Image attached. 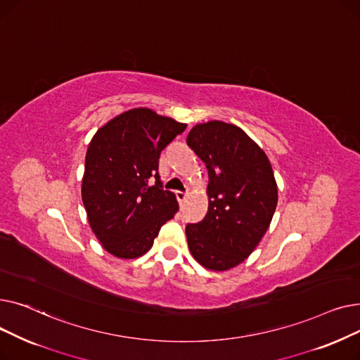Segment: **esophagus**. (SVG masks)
I'll return each instance as SVG.
<instances>
[{
	"mask_svg": "<svg viewBox=\"0 0 360 360\" xmlns=\"http://www.w3.org/2000/svg\"><path fill=\"white\" fill-rule=\"evenodd\" d=\"M176 198H178V202H179V205H182V204H184V201L186 200V193L178 191V193H176Z\"/></svg>",
	"mask_w": 360,
	"mask_h": 360,
	"instance_id": "1",
	"label": "esophagus"
}]
</instances>
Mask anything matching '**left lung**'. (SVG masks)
<instances>
[{"mask_svg":"<svg viewBox=\"0 0 360 360\" xmlns=\"http://www.w3.org/2000/svg\"><path fill=\"white\" fill-rule=\"evenodd\" d=\"M186 144L209 170V210L188 224L193 257L213 271L247 259L266 235L277 205V184L264 150L242 128L223 121L197 124Z\"/></svg>","mask_w":360,"mask_h":360,"instance_id":"8db88e82","label":"left lung"}]
</instances>
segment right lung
I'll list each match as a JSON object with an SVG mask.
<instances>
[{
  "instance_id": "add662e5",
  "label": "right lung",
  "mask_w": 360,
  "mask_h": 360,
  "mask_svg": "<svg viewBox=\"0 0 360 360\" xmlns=\"http://www.w3.org/2000/svg\"><path fill=\"white\" fill-rule=\"evenodd\" d=\"M186 124L134 108L108 121L93 136L82 181V198L93 233L113 257L132 259L153 247L162 226L179 205L162 188V150ZM155 176L157 182L149 185Z\"/></svg>"
}]
</instances>
